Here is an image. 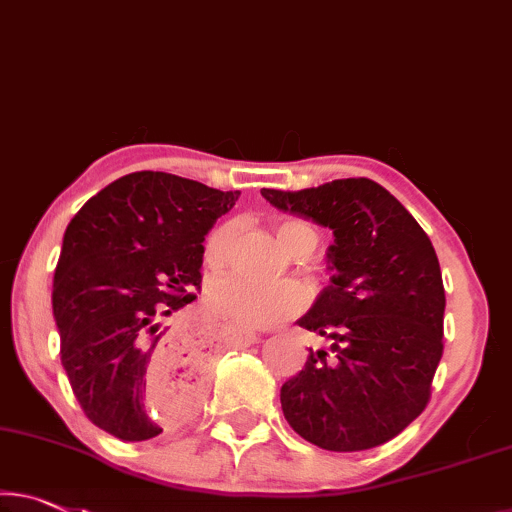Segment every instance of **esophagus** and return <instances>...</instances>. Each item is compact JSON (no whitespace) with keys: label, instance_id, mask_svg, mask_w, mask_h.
I'll return each instance as SVG.
<instances>
[{"label":"esophagus","instance_id":"1","mask_svg":"<svg viewBox=\"0 0 512 512\" xmlns=\"http://www.w3.org/2000/svg\"><path fill=\"white\" fill-rule=\"evenodd\" d=\"M256 339H258L256 332H249V330L235 332V342H238V344H254Z\"/></svg>","mask_w":512,"mask_h":512}]
</instances>
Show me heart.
I'll list each match as a JSON object with an SVG mask.
<instances>
[{"label": "heart", "instance_id": "1", "mask_svg": "<svg viewBox=\"0 0 512 512\" xmlns=\"http://www.w3.org/2000/svg\"><path fill=\"white\" fill-rule=\"evenodd\" d=\"M235 231L238 224L226 219L207 233L203 242V261L207 268L219 270L228 261ZM277 238L288 251H298L302 247H314L316 231L307 221L288 219L277 226ZM207 302L212 311L242 328H270L300 314L309 302V291L295 279L251 281L242 274H228L212 281Z\"/></svg>", "mask_w": 512, "mask_h": 512}]
</instances>
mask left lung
Instances as JSON below:
<instances>
[{
	"instance_id": "obj_1",
	"label": "left lung",
	"mask_w": 512,
	"mask_h": 512,
	"mask_svg": "<svg viewBox=\"0 0 512 512\" xmlns=\"http://www.w3.org/2000/svg\"><path fill=\"white\" fill-rule=\"evenodd\" d=\"M261 194L335 235L330 286L298 321L330 339V351H309L281 385L288 425L335 453L395 439L425 411L443 355L446 291L432 240L367 177Z\"/></svg>"
}]
</instances>
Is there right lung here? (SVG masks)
I'll list each match as a JSON object with an SVG mask.
<instances>
[{"label":"right lung","mask_w":512,"mask_h":512,"mask_svg":"<svg viewBox=\"0 0 512 512\" xmlns=\"http://www.w3.org/2000/svg\"><path fill=\"white\" fill-rule=\"evenodd\" d=\"M238 196L138 170L101 189L66 226L53 279L59 355L80 409L103 432L147 441L187 420L203 362L161 321L201 293L203 240ZM150 368L176 374L164 407L144 395Z\"/></svg>","instance_id":"add662e5"}]
</instances>
